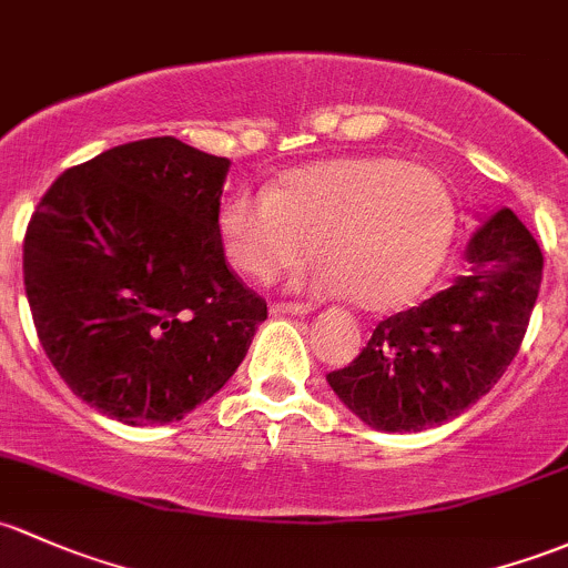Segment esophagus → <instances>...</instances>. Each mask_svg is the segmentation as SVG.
Returning <instances> with one entry per match:
<instances>
[{
	"label": "esophagus",
	"mask_w": 568,
	"mask_h": 568,
	"mask_svg": "<svg viewBox=\"0 0 568 568\" xmlns=\"http://www.w3.org/2000/svg\"><path fill=\"white\" fill-rule=\"evenodd\" d=\"M268 313L272 315H307V313H313V307L304 302H272Z\"/></svg>",
	"instance_id": "1"
}]
</instances>
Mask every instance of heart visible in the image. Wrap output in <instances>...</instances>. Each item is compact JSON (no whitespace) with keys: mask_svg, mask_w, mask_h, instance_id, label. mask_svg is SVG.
<instances>
[{"mask_svg":"<svg viewBox=\"0 0 568 568\" xmlns=\"http://www.w3.org/2000/svg\"><path fill=\"white\" fill-rule=\"evenodd\" d=\"M455 231L446 184L392 158H337L294 171L268 193L239 190L220 209L229 261L253 280L304 266L318 244L321 294L384 313L435 277Z\"/></svg>","mask_w":568,"mask_h":568,"instance_id":"b5f03b06","label":"heart"}]
</instances>
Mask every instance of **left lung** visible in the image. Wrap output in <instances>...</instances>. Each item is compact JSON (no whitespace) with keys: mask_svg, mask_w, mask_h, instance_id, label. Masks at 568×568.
<instances>
[{"mask_svg":"<svg viewBox=\"0 0 568 568\" xmlns=\"http://www.w3.org/2000/svg\"><path fill=\"white\" fill-rule=\"evenodd\" d=\"M470 274L389 315L348 367L326 375L337 397L386 433H419L463 414L498 384L520 351L545 258L511 209L468 244Z\"/></svg>","mask_w":568,"mask_h":568,"instance_id":"8db88e82","label":"left lung"}]
</instances>
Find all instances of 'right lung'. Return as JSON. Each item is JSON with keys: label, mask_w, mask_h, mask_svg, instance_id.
<instances>
[{"label": "right lung", "mask_w": 568, "mask_h": 568, "mask_svg": "<svg viewBox=\"0 0 568 568\" xmlns=\"http://www.w3.org/2000/svg\"><path fill=\"white\" fill-rule=\"evenodd\" d=\"M229 158L130 141L48 187L23 236L40 345L87 405L124 425L182 419L236 373L266 300L225 261Z\"/></svg>", "instance_id": "obj_1"}]
</instances>
